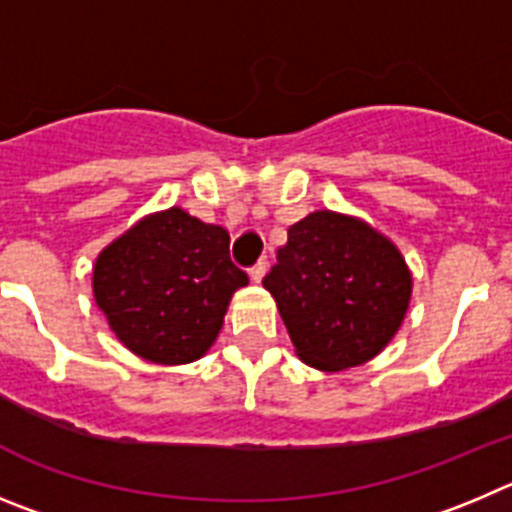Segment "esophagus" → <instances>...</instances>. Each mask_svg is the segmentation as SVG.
I'll return each mask as SVG.
<instances>
[{
    "mask_svg": "<svg viewBox=\"0 0 512 512\" xmlns=\"http://www.w3.org/2000/svg\"><path fill=\"white\" fill-rule=\"evenodd\" d=\"M265 273H267V262H265V260L255 262V265L250 267V278L255 280V283H260V280L265 278Z\"/></svg>",
    "mask_w": 512,
    "mask_h": 512,
    "instance_id": "esophagus-1",
    "label": "esophagus"
}]
</instances>
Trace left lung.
<instances>
[{"mask_svg":"<svg viewBox=\"0 0 512 512\" xmlns=\"http://www.w3.org/2000/svg\"><path fill=\"white\" fill-rule=\"evenodd\" d=\"M262 285L273 293L298 357L326 372L375 357L411 301V273L398 247L334 211H313L288 229Z\"/></svg>","mask_w":512,"mask_h":512,"instance_id":"left-lung-1","label":"left lung"}]
</instances>
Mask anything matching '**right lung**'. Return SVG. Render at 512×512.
Here are the masks:
<instances>
[{"instance_id":"1","label":"right lung","mask_w":512,"mask_h":512,"mask_svg":"<svg viewBox=\"0 0 512 512\" xmlns=\"http://www.w3.org/2000/svg\"><path fill=\"white\" fill-rule=\"evenodd\" d=\"M242 285L247 273L229 257L227 229L183 209L142 219L94 267V298L119 342L160 365L199 359Z\"/></svg>"}]
</instances>
